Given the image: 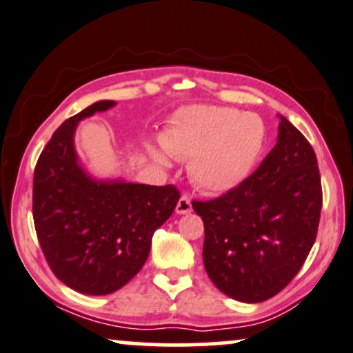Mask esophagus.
Returning a JSON list of instances; mask_svg holds the SVG:
<instances>
[{
	"label": "esophagus",
	"instance_id": "esophagus-1",
	"mask_svg": "<svg viewBox=\"0 0 353 353\" xmlns=\"http://www.w3.org/2000/svg\"><path fill=\"white\" fill-rule=\"evenodd\" d=\"M190 211H192L190 199L187 195H182L179 201H177V205H176V213L177 214H185V213H190Z\"/></svg>",
	"mask_w": 353,
	"mask_h": 353
}]
</instances>
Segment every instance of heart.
<instances>
[{
	"instance_id": "heart-1",
	"label": "heart",
	"mask_w": 353,
	"mask_h": 353,
	"mask_svg": "<svg viewBox=\"0 0 353 353\" xmlns=\"http://www.w3.org/2000/svg\"><path fill=\"white\" fill-rule=\"evenodd\" d=\"M266 140L261 117L228 106L199 105L174 116L163 147L174 158L190 159V179L210 194L232 190L255 166ZM154 161L168 166L163 150L152 148Z\"/></svg>"
}]
</instances>
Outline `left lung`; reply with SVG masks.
<instances>
[{"mask_svg":"<svg viewBox=\"0 0 353 353\" xmlns=\"http://www.w3.org/2000/svg\"><path fill=\"white\" fill-rule=\"evenodd\" d=\"M203 219V263L229 297L258 303L279 294L316 241L323 206L316 154L281 117L276 147L242 184L211 200L192 201Z\"/></svg>","mask_w":353,"mask_h":353,"instance_id":"1","label":"left lung"}]
</instances>
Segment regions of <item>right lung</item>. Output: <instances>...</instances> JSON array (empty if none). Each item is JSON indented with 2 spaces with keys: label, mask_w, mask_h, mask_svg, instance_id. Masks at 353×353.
<instances>
[{
  "label": "right lung",
  "mask_w": 353,
  "mask_h": 353,
  "mask_svg": "<svg viewBox=\"0 0 353 353\" xmlns=\"http://www.w3.org/2000/svg\"><path fill=\"white\" fill-rule=\"evenodd\" d=\"M111 106L114 101H97L64 121L34 172L32 213L45 260L61 283L88 295L112 294L142 270L154 231L181 199L172 184L97 182L82 171L75 125Z\"/></svg>",
  "instance_id": "1"
}]
</instances>
